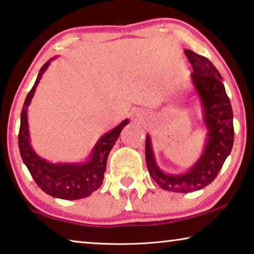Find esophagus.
I'll use <instances>...</instances> for the list:
<instances>
[{"label": "esophagus", "mask_w": 254, "mask_h": 254, "mask_svg": "<svg viewBox=\"0 0 254 254\" xmlns=\"http://www.w3.org/2000/svg\"><path fill=\"white\" fill-rule=\"evenodd\" d=\"M139 113H142V115H143V112H139Z\"/></svg>", "instance_id": "esophagus-1"}]
</instances>
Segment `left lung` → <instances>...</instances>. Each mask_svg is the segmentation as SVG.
Segmentation results:
<instances>
[{"instance_id":"obj_1","label":"left lung","mask_w":254,"mask_h":254,"mask_svg":"<svg viewBox=\"0 0 254 254\" xmlns=\"http://www.w3.org/2000/svg\"><path fill=\"white\" fill-rule=\"evenodd\" d=\"M185 54L192 65L191 82L200 102L203 123L207 129L204 151L186 173L170 174L157 165L151 138L146 135L145 160L153 181L164 190L191 192L205 188L214 181L234 144L233 109L227 96L222 76L206 57L186 49Z\"/></svg>"}]
</instances>
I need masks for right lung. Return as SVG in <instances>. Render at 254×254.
I'll list each match as a JSON object with an SVG mask.
<instances>
[{
  "label": "right lung",
  "instance_id": "1",
  "mask_svg": "<svg viewBox=\"0 0 254 254\" xmlns=\"http://www.w3.org/2000/svg\"><path fill=\"white\" fill-rule=\"evenodd\" d=\"M53 60L54 58L48 61L40 69L34 86L24 102L20 115L18 144H19L20 156L24 160V164L26 165L36 185L46 193L55 198H61V199H81V198L90 196L102 186L109 153L118 139L123 128L128 125L129 120L125 119L112 130L103 135L91 150L89 158L83 163L53 164L36 154L29 141L27 109L43 73L46 72Z\"/></svg>",
  "mask_w": 254,
  "mask_h": 254
}]
</instances>
